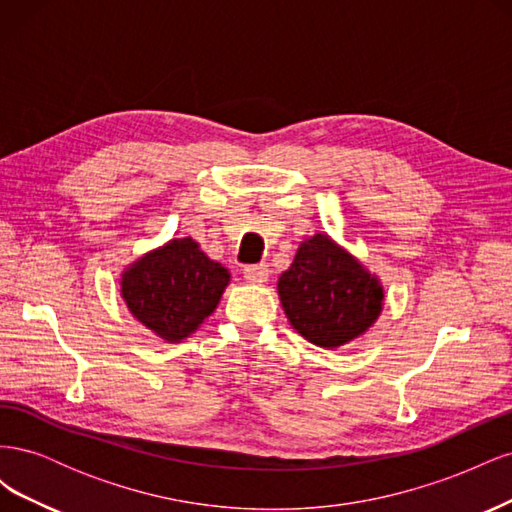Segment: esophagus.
Wrapping results in <instances>:
<instances>
[{"mask_svg": "<svg viewBox=\"0 0 512 512\" xmlns=\"http://www.w3.org/2000/svg\"><path fill=\"white\" fill-rule=\"evenodd\" d=\"M243 277L252 284H265L269 277V269L267 265H247L243 267Z\"/></svg>", "mask_w": 512, "mask_h": 512, "instance_id": "esophagus-1", "label": "esophagus"}]
</instances>
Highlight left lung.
<instances>
[{
    "label": "left lung",
    "instance_id": "left-lung-1",
    "mask_svg": "<svg viewBox=\"0 0 512 512\" xmlns=\"http://www.w3.org/2000/svg\"><path fill=\"white\" fill-rule=\"evenodd\" d=\"M277 292L290 324L309 342L337 348L365 333L382 309V288L329 237L301 243Z\"/></svg>",
    "mask_w": 512,
    "mask_h": 512
}]
</instances>
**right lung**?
<instances>
[{
  "label": "right lung",
  "instance_id": "right-lung-1",
  "mask_svg": "<svg viewBox=\"0 0 512 512\" xmlns=\"http://www.w3.org/2000/svg\"><path fill=\"white\" fill-rule=\"evenodd\" d=\"M228 271L192 239H175L126 271L121 294L130 312L168 342L188 337L218 305Z\"/></svg>",
  "mask_w": 512,
  "mask_h": 512
}]
</instances>
